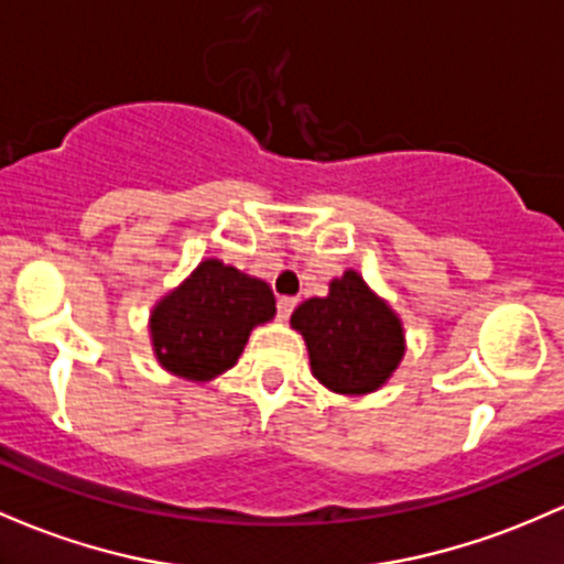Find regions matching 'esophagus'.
<instances>
[{
    "instance_id": "1",
    "label": "esophagus",
    "mask_w": 564,
    "mask_h": 564,
    "mask_svg": "<svg viewBox=\"0 0 564 564\" xmlns=\"http://www.w3.org/2000/svg\"><path fill=\"white\" fill-rule=\"evenodd\" d=\"M294 307H296L294 296H278V318L289 321V315L294 313Z\"/></svg>"
}]
</instances>
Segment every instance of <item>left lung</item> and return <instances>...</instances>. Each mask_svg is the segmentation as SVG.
<instances>
[{
    "mask_svg": "<svg viewBox=\"0 0 564 564\" xmlns=\"http://www.w3.org/2000/svg\"><path fill=\"white\" fill-rule=\"evenodd\" d=\"M292 329L305 339L313 377L332 393L380 391L406 352L399 313L356 270L332 278L326 296L302 302Z\"/></svg>",
    "mask_w": 564,
    "mask_h": 564,
    "instance_id": "left-lung-1",
    "label": "left lung"
}]
</instances>
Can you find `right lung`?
Instances as JSON below:
<instances>
[{"mask_svg":"<svg viewBox=\"0 0 564 564\" xmlns=\"http://www.w3.org/2000/svg\"><path fill=\"white\" fill-rule=\"evenodd\" d=\"M275 318V296L262 278L221 259H203L154 302L150 339L154 358L173 377L208 382L238 364L257 326Z\"/></svg>","mask_w":564,"mask_h":564,"instance_id":"1","label":"right lung"}]
</instances>
